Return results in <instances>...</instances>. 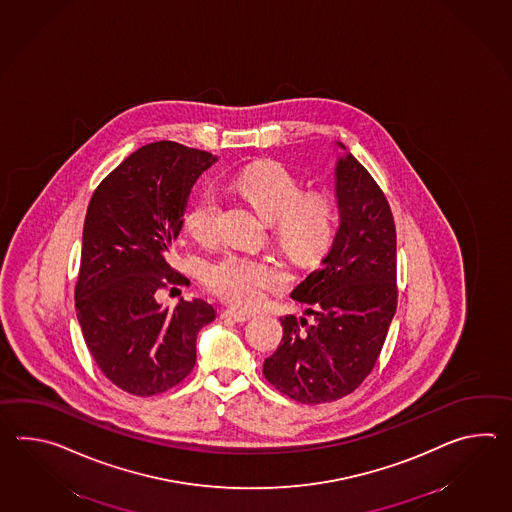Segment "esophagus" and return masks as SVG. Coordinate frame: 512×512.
I'll return each instance as SVG.
<instances>
[{"label":"esophagus","mask_w":512,"mask_h":512,"mask_svg":"<svg viewBox=\"0 0 512 512\" xmlns=\"http://www.w3.org/2000/svg\"><path fill=\"white\" fill-rule=\"evenodd\" d=\"M222 318L233 319V321H237V323H244V321H248V319L251 318V314H248V312H240V310H235V308H228V310L222 312Z\"/></svg>","instance_id":"1"}]
</instances>
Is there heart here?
<instances>
[{
	"label": "heart",
	"instance_id": "obj_1",
	"mask_svg": "<svg viewBox=\"0 0 512 512\" xmlns=\"http://www.w3.org/2000/svg\"><path fill=\"white\" fill-rule=\"evenodd\" d=\"M233 187L257 213L275 224L279 244L292 257L308 261L329 246L336 207L323 193L305 194L283 165L272 161L253 163L233 180ZM220 202L213 189L198 194L183 215V228L198 242L218 235ZM204 283L216 296L240 308H253L266 294L284 283V272L273 262L246 253L228 251L204 266Z\"/></svg>",
	"mask_w": 512,
	"mask_h": 512
}]
</instances>
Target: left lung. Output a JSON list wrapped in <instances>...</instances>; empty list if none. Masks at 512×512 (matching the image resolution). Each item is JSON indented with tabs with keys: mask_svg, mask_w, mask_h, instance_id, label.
<instances>
[{
	"mask_svg": "<svg viewBox=\"0 0 512 512\" xmlns=\"http://www.w3.org/2000/svg\"><path fill=\"white\" fill-rule=\"evenodd\" d=\"M334 180L340 226L318 270L292 292L314 323L281 318L283 340L262 365L275 389L303 404L353 393L397 310V231L386 196L351 152L336 161Z\"/></svg>",
	"mask_w": 512,
	"mask_h": 512,
	"instance_id": "left-lung-1",
	"label": "left lung"
}]
</instances>
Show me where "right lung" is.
Returning a JSON list of instances; mask_svg holds the SVG:
<instances>
[{
	"label": "right lung",
	"instance_id": "add662e5",
	"mask_svg": "<svg viewBox=\"0 0 512 512\" xmlns=\"http://www.w3.org/2000/svg\"><path fill=\"white\" fill-rule=\"evenodd\" d=\"M216 156L156 141L137 148L91 196L82 231L75 308L103 375L136 397L180 384L196 362V336L215 319L204 299L161 307V288L185 283L169 253L196 180Z\"/></svg>",
	"mask_w": 512,
	"mask_h": 512
}]
</instances>
